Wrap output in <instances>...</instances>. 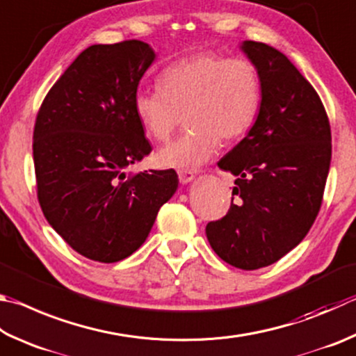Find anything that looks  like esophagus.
Instances as JSON below:
<instances>
[{
  "mask_svg": "<svg viewBox=\"0 0 356 356\" xmlns=\"http://www.w3.org/2000/svg\"><path fill=\"white\" fill-rule=\"evenodd\" d=\"M193 179H195V174H193L191 171H188V170L179 171V180H180V184L186 185V184H190Z\"/></svg>",
  "mask_w": 356,
  "mask_h": 356,
  "instance_id": "34e87169",
  "label": "esophagus"
}]
</instances>
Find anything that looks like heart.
<instances>
[{"label": "heart", "instance_id": "obj_1", "mask_svg": "<svg viewBox=\"0 0 356 356\" xmlns=\"http://www.w3.org/2000/svg\"><path fill=\"white\" fill-rule=\"evenodd\" d=\"M159 88H140L134 112L147 137L165 141L186 115L188 132L156 154L171 170H196L219 147L254 127L261 107L260 71L249 59L205 51L172 62L159 74Z\"/></svg>", "mask_w": 356, "mask_h": 356}]
</instances>
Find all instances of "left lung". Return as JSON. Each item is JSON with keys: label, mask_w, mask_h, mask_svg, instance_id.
Instances as JSON below:
<instances>
[{"label": "left lung", "mask_w": 356, "mask_h": 356, "mask_svg": "<svg viewBox=\"0 0 356 356\" xmlns=\"http://www.w3.org/2000/svg\"><path fill=\"white\" fill-rule=\"evenodd\" d=\"M241 51L260 71L254 127L218 161L236 177L230 209L207 238L225 263L244 270L280 260L318 216L332 160L330 122L316 90L288 57L266 43Z\"/></svg>", "instance_id": "1"}]
</instances>
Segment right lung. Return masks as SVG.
<instances>
[{
    "mask_svg": "<svg viewBox=\"0 0 356 356\" xmlns=\"http://www.w3.org/2000/svg\"><path fill=\"white\" fill-rule=\"evenodd\" d=\"M141 40L92 44L44 98L34 127L37 197L57 234L101 263L132 255L177 190L174 170L126 172L152 151L134 112L156 59Z\"/></svg>",
    "mask_w": 356,
    "mask_h": 356,
    "instance_id": "add662e5",
    "label": "right lung"
}]
</instances>
